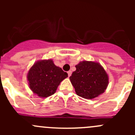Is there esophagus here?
Here are the masks:
<instances>
[{"mask_svg": "<svg viewBox=\"0 0 135 135\" xmlns=\"http://www.w3.org/2000/svg\"><path fill=\"white\" fill-rule=\"evenodd\" d=\"M67 73H68V76H69V77H70L72 74V71L71 70H69V71H68Z\"/></svg>", "mask_w": 135, "mask_h": 135, "instance_id": "esophagus-1", "label": "esophagus"}]
</instances>
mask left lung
<instances>
[{
	"label": "left lung",
	"instance_id": "obj_1",
	"mask_svg": "<svg viewBox=\"0 0 135 135\" xmlns=\"http://www.w3.org/2000/svg\"><path fill=\"white\" fill-rule=\"evenodd\" d=\"M70 80L78 96L88 99L103 93L108 84V77L101 65L92 61H82L76 65Z\"/></svg>",
	"mask_w": 135,
	"mask_h": 135
}]
</instances>
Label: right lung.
Returning a JSON list of instances; mask_svg holds the SVG:
<instances>
[{
	"instance_id": "right-lung-1",
	"label": "right lung",
	"mask_w": 135,
	"mask_h": 135,
	"mask_svg": "<svg viewBox=\"0 0 135 135\" xmlns=\"http://www.w3.org/2000/svg\"><path fill=\"white\" fill-rule=\"evenodd\" d=\"M66 77L67 73L55 66L51 59L36 62L31 68L27 75L30 88L40 97L54 95L61 81Z\"/></svg>"
}]
</instances>
